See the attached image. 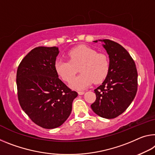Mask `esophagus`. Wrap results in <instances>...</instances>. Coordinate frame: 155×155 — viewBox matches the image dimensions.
I'll list each match as a JSON object with an SVG mask.
<instances>
[{
    "instance_id": "34e87169",
    "label": "esophagus",
    "mask_w": 155,
    "mask_h": 155,
    "mask_svg": "<svg viewBox=\"0 0 155 155\" xmlns=\"http://www.w3.org/2000/svg\"><path fill=\"white\" fill-rule=\"evenodd\" d=\"M84 93H85V92H83V91H78V94L79 95L84 94Z\"/></svg>"
}]
</instances>
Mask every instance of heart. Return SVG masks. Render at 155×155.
Listing matches in <instances>:
<instances>
[{
  "instance_id": "obj_1",
  "label": "heart",
  "mask_w": 155,
  "mask_h": 155,
  "mask_svg": "<svg viewBox=\"0 0 155 155\" xmlns=\"http://www.w3.org/2000/svg\"><path fill=\"white\" fill-rule=\"evenodd\" d=\"M69 60L57 59L55 70L63 81L70 82L77 72L79 75L70 83L71 87L77 90L84 89L94 81L101 82L107 74L110 63L107 56L86 45H79L68 53Z\"/></svg>"
}]
</instances>
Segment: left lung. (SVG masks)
<instances>
[{
  "label": "left lung",
  "mask_w": 155,
  "mask_h": 155,
  "mask_svg": "<svg viewBox=\"0 0 155 155\" xmlns=\"http://www.w3.org/2000/svg\"><path fill=\"white\" fill-rule=\"evenodd\" d=\"M99 41L104 43L110 67L104 81L94 90L97 98L91 107L101 117L114 119L126 111L134 100L138 74L134 60L124 47L108 39Z\"/></svg>",
  "instance_id": "1"
}]
</instances>
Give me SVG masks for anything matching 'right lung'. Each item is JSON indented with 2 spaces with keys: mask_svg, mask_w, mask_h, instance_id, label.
I'll use <instances>...</instances> for the list:
<instances>
[{
  "mask_svg": "<svg viewBox=\"0 0 155 155\" xmlns=\"http://www.w3.org/2000/svg\"><path fill=\"white\" fill-rule=\"evenodd\" d=\"M56 47H37L18 65L16 85L19 104L36 125L54 129L64 123L78 96L59 78L55 70Z\"/></svg>",
  "mask_w": 155,
  "mask_h": 155,
  "instance_id": "obj_1",
  "label": "right lung"
}]
</instances>
